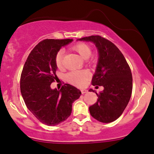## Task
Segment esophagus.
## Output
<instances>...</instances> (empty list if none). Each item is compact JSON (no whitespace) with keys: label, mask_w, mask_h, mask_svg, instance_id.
<instances>
[{"label":"esophagus","mask_w":154,"mask_h":154,"mask_svg":"<svg viewBox=\"0 0 154 154\" xmlns=\"http://www.w3.org/2000/svg\"><path fill=\"white\" fill-rule=\"evenodd\" d=\"M88 92V91L86 90V89H82V90H81V93H82V94H86V93Z\"/></svg>","instance_id":"34e87169"}]
</instances>
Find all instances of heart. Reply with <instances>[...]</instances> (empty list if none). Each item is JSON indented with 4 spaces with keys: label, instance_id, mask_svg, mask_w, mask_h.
I'll return each mask as SVG.
<instances>
[{
    "label": "heart",
    "instance_id": "b5f03b06",
    "mask_svg": "<svg viewBox=\"0 0 154 154\" xmlns=\"http://www.w3.org/2000/svg\"><path fill=\"white\" fill-rule=\"evenodd\" d=\"M74 51L77 52L83 59H87L91 55L92 49L91 46L84 42H79L74 44L72 47ZM55 61L57 67L61 69L63 66V51L60 50L57 52L55 57ZM89 62L88 60H87ZM89 73L88 71L84 70H75L69 72L66 75L67 80L72 85L77 87H83L86 85L89 79Z\"/></svg>",
    "mask_w": 154,
    "mask_h": 154
}]
</instances>
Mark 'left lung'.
I'll return each instance as SVG.
<instances>
[{"label": "left lung", "mask_w": 154, "mask_h": 154, "mask_svg": "<svg viewBox=\"0 0 154 154\" xmlns=\"http://www.w3.org/2000/svg\"><path fill=\"white\" fill-rule=\"evenodd\" d=\"M92 42L99 52V61L91 83L96 88L103 86L96 102L89 111L93 118L102 123H110L122 115L132 92V75L124 55L112 42L98 36L80 38ZM89 91L94 90L90 89Z\"/></svg>", "instance_id": "8db88e82"}]
</instances>
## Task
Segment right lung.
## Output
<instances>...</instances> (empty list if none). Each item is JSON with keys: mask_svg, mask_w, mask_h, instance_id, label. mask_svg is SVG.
Wrapping results in <instances>:
<instances>
[{"mask_svg": "<svg viewBox=\"0 0 154 154\" xmlns=\"http://www.w3.org/2000/svg\"><path fill=\"white\" fill-rule=\"evenodd\" d=\"M72 42L67 39H45L32 50L20 77V91L27 107L42 124L55 126L70 116L72 103L80 98L79 89L64 84L60 90L52 89L57 67L55 57L61 47Z\"/></svg>", "mask_w": 154, "mask_h": 154, "instance_id": "1", "label": "right lung"}]
</instances>
